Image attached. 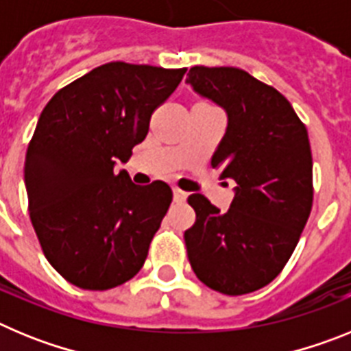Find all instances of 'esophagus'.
<instances>
[{
	"instance_id": "obj_1",
	"label": "esophagus",
	"mask_w": 351,
	"mask_h": 351,
	"mask_svg": "<svg viewBox=\"0 0 351 351\" xmlns=\"http://www.w3.org/2000/svg\"><path fill=\"white\" fill-rule=\"evenodd\" d=\"M188 198V193L182 190H179V188H173V202H178V204H182Z\"/></svg>"
}]
</instances>
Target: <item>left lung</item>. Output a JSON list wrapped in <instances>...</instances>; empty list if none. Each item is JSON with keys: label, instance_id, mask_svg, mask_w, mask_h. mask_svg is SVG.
Wrapping results in <instances>:
<instances>
[{"label": "left lung", "instance_id": "obj_1", "mask_svg": "<svg viewBox=\"0 0 351 351\" xmlns=\"http://www.w3.org/2000/svg\"><path fill=\"white\" fill-rule=\"evenodd\" d=\"M186 82L225 108V137L210 158L235 197L221 213L204 195H190L197 219L184 232L197 278L225 295L271 283L299 243L313 206L308 130L272 86L234 66H193Z\"/></svg>", "mask_w": 351, "mask_h": 351}]
</instances>
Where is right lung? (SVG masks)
Listing matches in <instances>:
<instances>
[{
  "label": "right lung",
  "mask_w": 351,
  "mask_h": 351,
  "mask_svg": "<svg viewBox=\"0 0 351 351\" xmlns=\"http://www.w3.org/2000/svg\"><path fill=\"white\" fill-rule=\"evenodd\" d=\"M186 68L101 64L52 96L27 145V209L43 255L68 283L110 290L137 274L172 202L163 181L137 186L126 163Z\"/></svg>",
  "instance_id": "obj_1"
}]
</instances>
